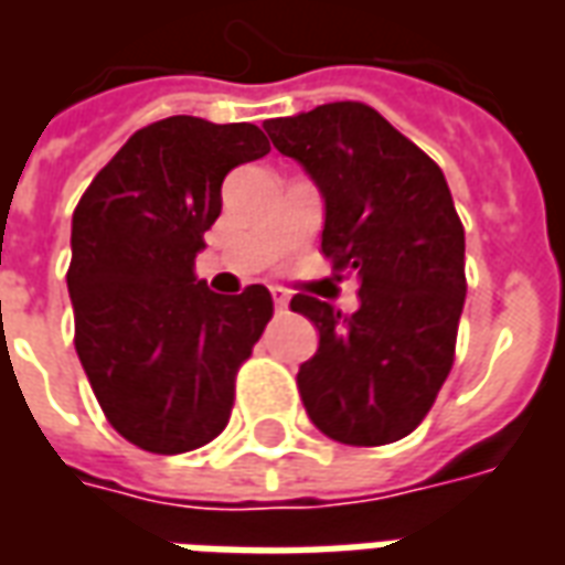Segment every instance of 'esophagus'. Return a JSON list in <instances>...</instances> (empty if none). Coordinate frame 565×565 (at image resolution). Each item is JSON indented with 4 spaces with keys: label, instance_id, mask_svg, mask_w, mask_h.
I'll list each match as a JSON object with an SVG mask.
<instances>
[{
    "label": "esophagus",
    "instance_id": "esophagus-1",
    "mask_svg": "<svg viewBox=\"0 0 565 565\" xmlns=\"http://www.w3.org/2000/svg\"><path fill=\"white\" fill-rule=\"evenodd\" d=\"M271 302H275V308H278V311H284V308H287V302H290V296L284 294L281 287H271Z\"/></svg>",
    "mask_w": 565,
    "mask_h": 565
}]
</instances>
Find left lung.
Returning a JSON list of instances; mask_svg holds the SVG:
<instances>
[{"mask_svg": "<svg viewBox=\"0 0 565 565\" xmlns=\"http://www.w3.org/2000/svg\"><path fill=\"white\" fill-rule=\"evenodd\" d=\"M323 196L320 250L354 271L360 308L296 294L318 354L296 384L311 424L342 445H391L436 403L466 299V235L436 162L366 103H327L263 124Z\"/></svg>", "mask_w": 565, "mask_h": 565, "instance_id": "8db88e82", "label": "left lung"}]
</instances>
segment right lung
I'll return each mask as SVG.
<instances>
[{"label": "right lung", "instance_id": "1", "mask_svg": "<svg viewBox=\"0 0 565 565\" xmlns=\"http://www.w3.org/2000/svg\"><path fill=\"white\" fill-rule=\"evenodd\" d=\"M266 153L254 124L166 117L129 136L72 214L75 351L108 424L141 450L184 454L230 424L271 296L214 294L193 263L223 178Z\"/></svg>", "mask_w": 565, "mask_h": 565}]
</instances>
